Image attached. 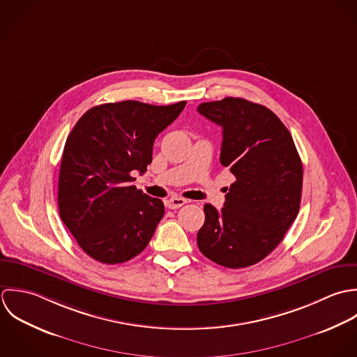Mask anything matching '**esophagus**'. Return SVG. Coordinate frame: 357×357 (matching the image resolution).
<instances>
[{
    "mask_svg": "<svg viewBox=\"0 0 357 357\" xmlns=\"http://www.w3.org/2000/svg\"><path fill=\"white\" fill-rule=\"evenodd\" d=\"M188 200L182 199V197H171L169 200L165 202V206L169 208V210H176L179 207H182L183 204H186Z\"/></svg>",
    "mask_w": 357,
    "mask_h": 357,
    "instance_id": "obj_1",
    "label": "esophagus"
}]
</instances>
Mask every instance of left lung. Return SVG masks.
I'll return each mask as SVG.
<instances>
[{
    "label": "left lung",
    "instance_id": "8db88e82",
    "mask_svg": "<svg viewBox=\"0 0 357 357\" xmlns=\"http://www.w3.org/2000/svg\"><path fill=\"white\" fill-rule=\"evenodd\" d=\"M197 110L222 127L220 164L236 176L220 211L204 206L197 245L220 266L247 268L268 257L295 220L302 161L284 124L262 105L230 96Z\"/></svg>",
    "mask_w": 357,
    "mask_h": 357
}]
</instances>
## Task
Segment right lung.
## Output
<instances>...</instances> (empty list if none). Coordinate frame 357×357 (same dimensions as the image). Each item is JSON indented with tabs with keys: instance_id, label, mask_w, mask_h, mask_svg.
I'll return each instance as SVG.
<instances>
[{
	"instance_id": "add662e5",
	"label": "right lung",
	"mask_w": 357,
	"mask_h": 357,
	"mask_svg": "<svg viewBox=\"0 0 357 357\" xmlns=\"http://www.w3.org/2000/svg\"><path fill=\"white\" fill-rule=\"evenodd\" d=\"M185 106L186 100L169 106L105 103L89 109L74 126L61 162L59 214L95 261L123 264L149 244L164 204L131 185L132 172L146 171L154 139Z\"/></svg>"
}]
</instances>
